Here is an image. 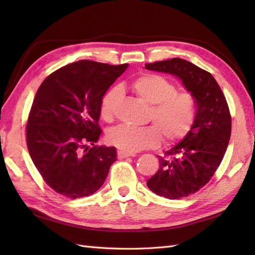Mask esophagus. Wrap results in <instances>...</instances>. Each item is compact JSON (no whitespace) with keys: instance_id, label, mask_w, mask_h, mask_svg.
I'll use <instances>...</instances> for the list:
<instances>
[{"instance_id":"obj_1","label":"esophagus","mask_w":255,"mask_h":255,"mask_svg":"<svg viewBox=\"0 0 255 255\" xmlns=\"http://www.w3.org/2000/svg\"><path fill=\"white\" fill-rule=\"evenodd\" d=\"M133 154L131 153H126V152H123V151H117V156L118 159H125V158H128V156H132Z\"/></svg>"}]
</instances>
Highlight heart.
Here are the masks:
<instances>
[{"mask_svg":"<svg viewBox=\"0 0 255 255\" xmlns=\"http://www.w3.org/2000/svg\"><path fill=\"white\" fill-rule=\"evenodd\" d=\"M139 100L151 105L149 119L153 125L142 128L117 126L106 134L107 142L126 153L155 148L162 137L166 143L176 142L191 131L196 119V100L188 91H177L176 85L160 74L145 73L131 84ZM122 91L114 88L101 102V117L111 122L119 104Z\"/></svg>","mask_w":255,"mask_h":255,"instance_id":"b5f03b06","label":"heart"}]
</instances>
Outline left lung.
<instances>
[{
  "instance_id": "8db88e82",
  "label": "left lung",
  "mask_w": 255,
  "mask_h": 255,
  "mask_svg": "<svg viewBox=\"0 0 255 255\" xmlns=\"http://www.w3.org/2000/svg\"><path fill=\"white\" fill-rule=\"evenodd\" d=\"M151 71L178 78L196 100V119L185 137L158 156L159 170L147 185L159 196L178 199L196 193L215 174L231 136L226 97L213 75L180 58L145 64Z\"/></svg>"
}]
</instances>
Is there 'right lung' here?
<instances>
[{
  "mask_svg": "<svg viewBox=\"0 0 255 255\" xmlns=\"http://www.w3.org/2000/svg\"><path fill=\"white\" fill-rule=\"evenodd\" d=\"M127 67L80 60L52 72L38 89L27 122V148L58 194L85 197L104 184L117 158L115 147L95 145L102 133L101 102Z\"/></svg>",
  "mask_w": 255,
  "mask_h": 255,
  "instance_id": "add662e5",
  "label": "right lung"
}]
</instances>
